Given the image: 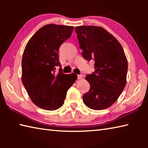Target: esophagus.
<instances>
[{
    "instance_id": "esophagus-1",
    "label": "esophagus",
    "mask_w": 148,
    "mask_h": 148,
    "mask_svg": "<svg viewBox=\"0 0 148 148\" xmlns=\"http://www.w3.org/2000/svg\"><path fill=\"white\" fill-rule=\"evenodd\" d=\"M82 77H83V75H82V74L78 75V76H77V79H82Z\"/></svg>"
}]
</instances>
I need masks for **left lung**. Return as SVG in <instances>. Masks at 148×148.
<instances>
[{
	"label": "left lung",
	"instance_id": "1",
	"mask_svg": "<svg viewBox=\"0 0 148 148\" xmlns=\"http://www.w3.org/2000/svg\"><path fill=\"white\" fill-rule=\"evenodd\" d=\"M75 31L82 56L88 61H95V71L86 77L90 89L83 95V101L92 110L108 108L119 98L127 83L128 62L124 50L102 27L79 26Z\"/></svg>",
	"mask_w": 148,
	"mask_h": 148
}]
</instances>
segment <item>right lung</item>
I'll return each mask as SVG.
<instances>
[{
	"mask_svg": "<svg viewBox=\"0 0 148 148\" xmlns=\"http://www.w3.org/2000/svg\"><path fill=\"white\" fill-rule=\"evenodd\" d=\"M74 27L48 24L40 29L25 46L22 57L21 80L32 102L40 108L56 110L64 104L66 92L77 76L59 69V49L70 38Z\"/></svg>",
	"mask_w": 148,
	"mask_h": 148,
	"instance_id": "obj_1",
	"label": "right lung"
}]
</instances>
